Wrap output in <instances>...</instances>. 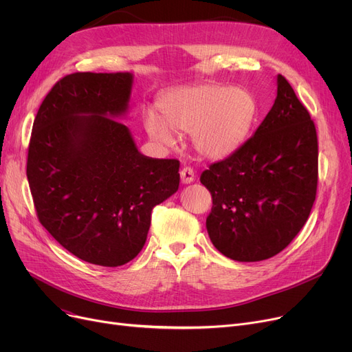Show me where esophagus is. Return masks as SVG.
Masks as SVG:
<instances>
[{
  "label": "esophagus",
  "mask_w": 352,
  "mask_h": 352,
  "mask_svg": "<svg viewBox=\"0 0 352 352\" xmlns=\"http://www.w3.org/2000/svg\"><path fill=\"white\" fill-rule=\"evenodd\" d=\"M179 175H181V182L182 184H190L195 178L194 170L191 168V166H184V168L179 171Z\"/></svg>",
  "instance_id": "obj_1"
}]
</instances>
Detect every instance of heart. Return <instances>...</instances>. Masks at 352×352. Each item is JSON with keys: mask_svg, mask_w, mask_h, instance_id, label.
Segmentation results:
<instances>
[{"mask_svg": "<svg viewBox=\"0 0 352 352\" xmlns=\"http://www.w3.org/2000/svg\"><path fill=\"white\" fill-rule=\"evenodd\" d=\"M160 117L144 116V128L154 141L170 146L175 131L191 133L194 148L202 157L223 160L245 142L256 116V102L241 87L202 82L181 87L158 101Z\"/></svg>", "mask_w": 352, "mask_h": 352, "instance_id": "heart-1", "label": "heart"}]
</instances>
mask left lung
<instances>
[{"mask_svg":"<svg viewBox=\"0 0 352 352\" xmlns=\"http://www.w3.org/2000/svg\"><path fill=\"white\" fill-rule=\"evenodd\" d=\"M270 113L239 150L199 181L212 197L207 231L235 261H263L301 231L317 197L318 140L308 109L285 77Z\"/></svg>","mask_w":352,"mask_h":352,"instance_id":"1","label":"left lung"}]
</instances>
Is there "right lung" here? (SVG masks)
I'll use <instances>...</instances> for the list:
<instances>
[{"label":"right lung","mask_w":352,"mask_h":352,"mask_svg":"<svg viewBox=\"0 0 352 352\" xmlns=\"http://www.w3.org/2000/svg\"><path fill=\"white\" fill-rule=\"evenodd\" d=\"M129 72H74L34 120L27 177L40 223L80 260L120 267L142 250L153 208L179 186V161L138 153L128 128Z\"/></svg>","instance_id":"add662e5"}]
</instances>
